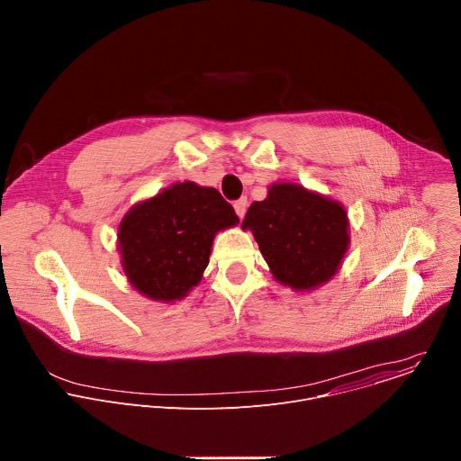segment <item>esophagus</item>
I'll return each instance as SVG.
<instances>
[{"instance_id": "esophagus-1", "label": "esophagus", "mask_w": 461, "mask_h": 461, "mask_svg": "<svg viewBox=\"0 0 461 461\" xmlns=\"http://www.w3.org/2000/svg\"><path fill=\"white\" fill-rule=\"evenodd\" d=\"M233 208H235V213L242 219L244 213H246V208H248V199H239V201L233 204Z\"/></svg>"}]
</instances>
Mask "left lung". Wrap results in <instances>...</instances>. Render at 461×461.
<instances>
[{
  "label": "left lung",
  "mask_w": 461,
  "mask_h": 461,
  "mask_svg": "<svg viewBox=\"0 0 461 461\" xmlns=\"http://www.w3.org/2000/svg\"><path fill=\"white\" fill-rule=\"evenodd\" d=\"M268 262L276 281L312 292L332 281L350 246V222L341 203L301 184L276 182L265 201L242 221Z\"/></svg>",
  "instance_id": "left-lung-1"
}]
</instances>
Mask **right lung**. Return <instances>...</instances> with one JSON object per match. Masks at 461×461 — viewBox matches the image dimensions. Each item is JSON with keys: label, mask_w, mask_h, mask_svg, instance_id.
Masks as SVG:
<instances>
[{"label": "right lung", "mask_w": 461, "mask_h": 461, "mask_svg": "<svg viewBox=\"0 0 461 461\" xmlns=\"http://www.w3.org/2000/svg\"><path fill=\"white\" fill-rule=\"evenodd\" d=\"M239 217L215 187L184 180L131 208L118 226L122 270L139 294L184 299L203 279L219 231Z\"/></svg>", "instance_id": "obj_1"}]
</instances>
